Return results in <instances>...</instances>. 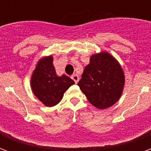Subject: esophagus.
Masks as SVG:
<instances>
[{"mask_svg":"<svg viewBox=\"0 0 151 151\" xmlns=\"http://www.w3.org/2000/svg\"><path fill=\"white\" fill-rule=\"evenodd\" d=\"M71 78L74 81L75 83H78L79 81V76L78 75V74H73V75H72V77H71Z\"/></svg>","mask_w":151,"mask_h":151,"instance_id":"1","label":"esophagus"}]
</instances>
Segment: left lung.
Segmentation results:
<instances>
[{
    "mask_svg": "<svg viewBox=\"0 0 151 151\" xmlns=\"http://www.w3.org/2000/svg\"><path fill=\"white\" fill-rule=\"evenodd\" d=\"M124 81L120 63L110 53L101 52L91 56L78 85L93 106L106 109L120 99Z\"/></svg>",
    "mask_w": 151,
    "mask_h": 151,
    "instance_id": "obj_1",
    "label": "left lung"
}]
</instances>
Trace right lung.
<instances>
[{
  "mask_svg": "<svg viewBox=\"0 0 151 151\" xmlns=\"http://www.w3.org/2000/svg\"><path fill=\"white\" fill-rule=\"evenodd\" d=\"M52 56H44L38 61L31 78L34 95L47 107L59 104L64 93L74 82L68 76H58L53 65Z\"/></svg>",
  "mask_w": 151,
  "mask_h": 151,
  "instance_id": "obj_1",
  "label": "right lung"
}]
</instances>
